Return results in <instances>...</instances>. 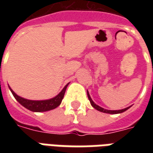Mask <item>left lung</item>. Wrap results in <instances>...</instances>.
<instances>
[{"label":"left lung","instance_id":"1","mask_svg":"<svg viewBox=\"0 0 153 153\" xmlns=\"http://www.w3.org/2000/svg\"><path fill=\"white\" fill-rule=\"evenodd\" d=\"M88 99H89L90 101V103H91V105L95 108V109H97V111H101V112H104V113H108V114H118V113H122L124 112V111H125L126 110H128L129 107H127V108H125V109H122V110H118V111H110V110H106L104 109V108H102V107H101V106H97V104H95V103L93 102V101L92 100V98L90 97V95L89 93H88Z\"/></svg>","mask_w":153,"mask_h":153}]
</instances>
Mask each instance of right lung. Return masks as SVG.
I'll return each mask as SVG.
<instances>
[{
    "instance_id": "1",
    "label": "right lung",
    "mask_w": 153,
    "mask_h": 153,
    "mask_svg": "<svg viewBox=\"0 0 153 153\" xmlns=\"http://www.w3.org/2000/svg\"><path fill=\"white\" fill-rule=\"evenodd\" d=\"M69 83H67L65 86L62 91L60 92L56 97H55L49 100H44V101H32V100H28L23 98L21 97L18 96L15 92L10 88V89L11 91L13 96L15 97V98L21 104L22 106H25V108H27L29 111H35V112H41V111H47L50 110H53L56 108L57 106H60V104L62 102L64 95L65 93V90Z\"/></svg>"
}]
</instances>
